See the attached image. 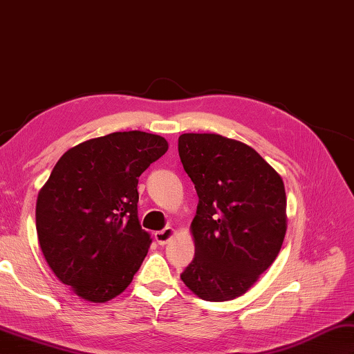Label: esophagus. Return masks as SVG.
<instances>
[{
	"label": "esophagus",
	"instance_id": "1",
	"mask_svg": "<svg viewBox=\"0 0 354 354\" xmlns=\"http://www.w3.org/2000/svg\"><path fill=\"white\" fill-rule=\"evenodd\" d=\"M174 234H176L174 228H169V226H168V228H165L162 231H157L156 234H154V237H156L158 245H166L172 237H174Z\"/></svg>",
	"mask_w": 354,
	"mask_h": 354
}]
</instances>
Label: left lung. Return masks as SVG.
Segmentation results:
<instances>
[{"mask_svg": "<svg viewBox=\"0 0 354 354\" xmlns=\"http://www.w3.org/2000/svg\"><path fill=\"white\" fill-rule=\"evenodd\" d=\"M178 156L198 196L191 223L196 256L180 277L203 301H231L282 248L283 180L251 146L218 134H182Z\"/></svg>", "mask_w": 354, "mask_h": 354, "instance_id": "obj_1", "label": "left lung"}]
</instances>
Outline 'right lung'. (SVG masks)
Instances as JSON below:
<instances>
[{"label": "right lung", "mask_w": 354, "mask_h": 354, "mask_svg": "<svg viewBox=\"0 0 354 354\" xmlns=\"http://www.w3.org/2000/svg\"><path fill=\"white\" fill-rule=\"evenodd\" d=\"M168 151L163 137L112 132L64 152L37 198L46 262L84 301L106 302L132 282L151 236L138 222V177Z\"/></svg>", "instance_id": "1"}]
</instances>
